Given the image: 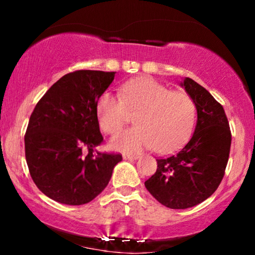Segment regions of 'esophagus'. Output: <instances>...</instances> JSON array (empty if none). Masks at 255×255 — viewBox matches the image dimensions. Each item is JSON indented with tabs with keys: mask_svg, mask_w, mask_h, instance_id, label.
Instances as JSON below:
<instances>
[{
	"mask_svg": "<svg viewBox=\"0 0 255 255\" xmlns=\"http://www.w3.org/2000/svg\"><path fill=\"white\" fill-rule=\"evenodd\" d=\"M124 159L125 160H133V159H137L139 156L137 154H130V153H124Z\"/></svg>",
	"mask_w": 255,
	"mask_h": 255,
	"instance_id": "34e87169",
	"label": "esophagus"
}]
</instances>
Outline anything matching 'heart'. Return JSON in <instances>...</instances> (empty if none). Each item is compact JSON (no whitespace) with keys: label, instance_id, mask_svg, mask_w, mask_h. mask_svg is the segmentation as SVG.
I'll return each instance as SVG.
<instances>
[{"label":"heart","instance_id":"b5f03b06","mask_svg":"<svg viewBox=\"0 0 255 255\" xmlns=\"http://www.w3.org/2000/svg\"><path fill=\"white\" fill-rule=\"evenodd\" d=\"M135 114L136 126L114 137L116 150L135 152L153 147L159 153H170L191 136L197 119V107L191 96L174 92L150 78L126 83L120 95L105 92L97 103L102 130L118 134Z\"/></svg>","mask_w":255,"mask_h":255}]
</instances>
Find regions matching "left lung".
<instances>
[{"mask_svg":"<svg viewBox=\"0 0 255 255\" xmlns=\"http://www.w3.org/2000/svg\"><path fill=\"white\" fill-rule=\"evenodd\" d=\"M194 101L198 121L188 144L178 153L158 158L157 170L145 181L152 197L169 209H188L211 197L229 159L231 131L223 107L191 78L181 84Z\"/></svg>","mask_w":255,"mask_h":255,"instance_id":"8db88e82","label":"left lung"}]
</instances>
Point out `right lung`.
<instances>
[{
    "label": "right lung",
    "mask_w": 255,
    "mask_h": 255,
    "mask_svg": "<svg viewBox=\"0 0 255 255\" xmlns=\"http://www.w3.org/2000/svg\"><path fill=\"white\" fill-rule=\"evenodd\" d=\"M115 72L75 71L46 91L25 134L30 175L40 192L66 205H84L104 191L120 153L96 151L103 142L98 99Z\"/></svg>",
    "instance_id": "obj_1"
}]
</instances>
